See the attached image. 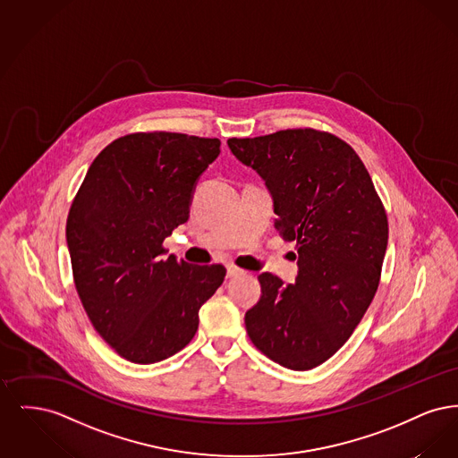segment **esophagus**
<instances>
[{
	"instance_id": "34e87169",
	"label": "esophagus",
	"mask_w": 458,
	"mask_h": 458,
	"mask_svg": "<svg viewBox=\"0 0 458 458\" xmlns=\"http://www.w3.org/2000/svg\"><path fill=\"white\" fill-rule=\"evenodd\" d=\"M239 275H242V269H239L237 266H228L226 267V276L228 278H233V276H239Z\"/></svg>"
}]
</instances>
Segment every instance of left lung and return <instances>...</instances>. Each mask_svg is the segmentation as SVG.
Segmentation results:
<instances>
[{"label": "left lung", "instance_id": "8db88e82", "mask_svg": "<svg viewBox=\"0 0 458 458\" xmlns=\"http://www.w3.org/2000/svg\"><path fill=\"white\" fill-rule=\"evenodd\" d=\"M228 146L261 174L275 226L297 240L299 254L295 284L259 275L262 295L245 312L247 335L284 368H318L349 340L374 299L388 245L385 206L360 157L329 131L288 129L232 137Z\"/></svg>", "mask_w": 458, "mask_h": 458}]
</instances>
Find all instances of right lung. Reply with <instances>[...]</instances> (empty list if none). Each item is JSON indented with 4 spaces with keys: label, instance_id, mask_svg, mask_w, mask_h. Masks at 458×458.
Masks as SVG:
<instances>
[{
    "label": "right lung",
    "instance_id": "right-lung-1",
    "mask_svg": "<svg viewBox=\"0 0 458 458\" xmlns=\"http://www.w3.org/2000/svg\"><path fill=\"white\" fill-rule=\"evenodd\" d=\"M219 139L135 131L89 166L66 218L77 293L94 329L120 357L154 364L196 335L199 309L223 284L221 264L163 258V242L189 219L197 178Z\"/></svg>",
    "mask_w": 458,
    "mask_h": 458
}]
</instances>
